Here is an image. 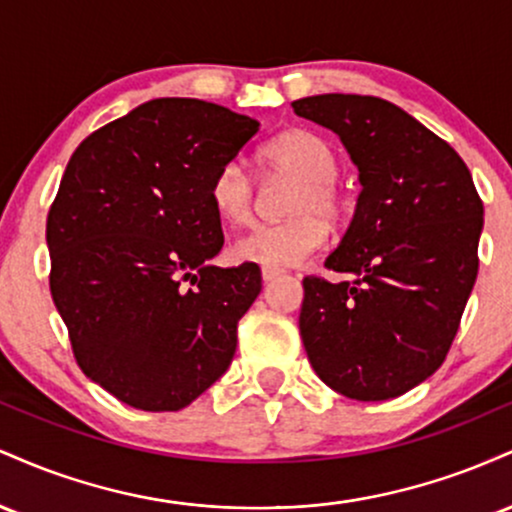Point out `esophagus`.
Wrapping results in <instances>:
<instances>
[{
    "label": "esophagus",
    "instance_id": "1",
    "mask_svg": "<svg viewBox=\"0 0 512 512\" xmlns=\"http://www.w3.org/2000/svg\"><path fill=\"white\" fill-rule=\"evenodd\" d=\"M281 274H284V269H279V267H262L264 281H274L276 276H281Z\"/></svg>",
    "mask_w": 512,
    "mask_h": 512
}]
</instances>
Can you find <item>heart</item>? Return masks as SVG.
I'll return each mask as SVG.
<instances>
[{
    "label": "heart",
    "mask_w": 512,
    "mask_h": 512,
    "mask_svg": "<svg viewBox=\"0 0 512 512\" xmlns=\"http://www.w3.org/2000/svg\"><path fill=\"white\" fill-rule=\"evenodd\" d=\"M260 166L269 173L296 178L289 219L262 223L236 240L238 260L264 267H291L320 250L327 240V221H337L344 197L337 185L339 163L330 144L308 129H286L260 149ZM209 202L226 223L243 226L255 214V187L238 161L219 166L209 182Z\"/></svg>",
    "instance_id": "heart-1"
}]
</instances>
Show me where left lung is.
I'll use <instances>...</instances> for the list:
<instances>
[{
  "mask_svg": "<svg viewBox=\"0 0 512 512\" xmlns=\"http://www.w3.org/2000/svg\"><path fill=\"white\" fill-rule=\"evenodd\" d=\"M293 110L339 134L363 187L325 260L356 279H303L305 354L339 395L399 397L448 356L477 281L484 204L457 151L395 103L325 93Z\"/></svg>",
  "mask_w": 512,
  "mask_h": 512,
  "instance_id": "left-lung-1",
  "label": "left lung"
}]
</instances>
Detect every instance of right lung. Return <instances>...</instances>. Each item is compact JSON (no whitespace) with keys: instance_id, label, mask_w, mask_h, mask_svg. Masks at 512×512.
<instances>
[{"instance_id":"add662e5","label":"right lung","mask_w":512,"mask_h":512,"mask_svg":"<svg viewBox=\"0 0 512 512\" xmlns=\"http://www.w3.org/2000/svg\"><path fill=\"white\" fill-rule=\"evenodd\" d=\"M260 122L197 98H156L76 146L48 214L50 293L79 368L144 411H178L226 373L262 291L223 245L211 175Z\"/></svg>"}]
</instances>
